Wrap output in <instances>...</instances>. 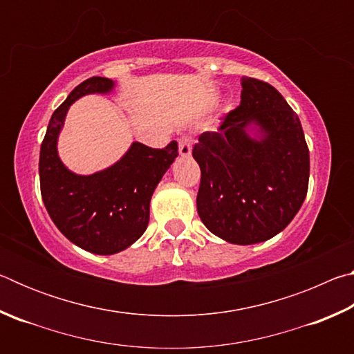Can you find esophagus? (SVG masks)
<instances>
[{
  "label": "esophagus",
  "mask_w": 354,
  "mask_h": 354,
  "mask_svg": "<svg viewBox=\"0 0 354 354\" xmlns=\"http://www.w3.org/2000/svg\"><path fill=\"white\" fill-rule=\"evenodd\" d=\"M178 147H179V154L190 156V153H192V139L189 136H183L181 139L178 140Z\"/></svg>",
  "instance_id": "1"
}]
</instances>
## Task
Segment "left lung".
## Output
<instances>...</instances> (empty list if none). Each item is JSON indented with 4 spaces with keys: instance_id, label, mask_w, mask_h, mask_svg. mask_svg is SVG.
Here are the masks:
<instances>
[{
    "instance_id": "obj_1",
    "label": "left lung",
    "mask_w": 354,
    "mask_h": 354,
    "mask_svg": "<svg viewBox=\"0 0 354 354\" xmlns=\"http://www.w3.org/2000/svg\"><path fill=\"white\" fill-rule=\"evenodd\" d=\"M241 104L217 131L198 137L192 156L201 169L196 211L212 234L251 245L290 223L309 184V149L299 118L268 82L242 76ZM260 128L259 141L246 128Z\"/></svg>"
}]
</instances>
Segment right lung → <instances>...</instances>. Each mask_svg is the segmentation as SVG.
Returning a JSON list of instances; mask_svg holds the SVG:
<instances>
[{
	"label": "right lung",
	"instance_id": "obj_1",
	"mask_svg": "<svg viewBox=\"0 0 354 354\" xmlns=\"http://www.w3.org/2000/svg\"><path fill=\"white\" fill-rule=\"evenodd\" d=\"M112 87L113 81L101 76L76 86L51 115L39 159L41 200L51 220L70 242L95 254L118 253L145 232L153 192L178 156L175 140L164 148L134 142L117 164L88 176L61 162L57 136L71 103Z\"/></svg>",
	"mask_w": 354,
	"mask_h": 354
}]
</instances>
